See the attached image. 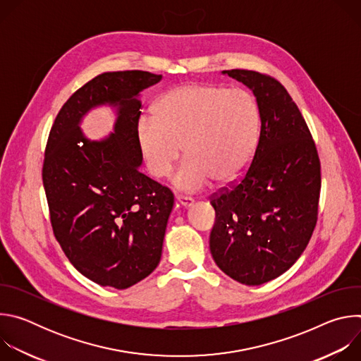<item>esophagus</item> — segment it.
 <instances>
[{
	"mask_svg": "<svg viewBox=\"0 0 361 361\" xmlns=\"http://www.w3.org/2000/svg\"><path fill=\"white\" fill-rule=\"evenodd\" d=\"M176 200L181 205V207H185V209L191 207V205L194 204V200L191 197H187V195H177Z\"/></svg>",
	"mask_w": 361,
	"mask_h": 361,
	"instance_id": "1",
	"label": "esophagus"
}]
</instances>
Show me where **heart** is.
Instances as JSON below:
<instances>
[{"instance_id":"b5f03b06","label":"heart","mask_w":361,"mask_h":361,"mask_svg":"<svg viewBox=\"0 0 361 361\" xmlns=\"http://www.w3.org/2000/svg\"><path fill=\"white\" fill-rule=\"evenodd\" d=\"M262 114L245 90L214 84H185L167 91L141 117L135 135L148 173L163 178L180 159L173 177L180 190L195 191L213 178L217 184L237 180L250 166L260 138Z\"/></svg>"}]
</instances>
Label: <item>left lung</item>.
Here are the masks:
<instances>
[{
    "instance_id": "1",
    "label": "left lung",
    "mask_w": 361,
    "mask_h": 361,
    "mask_svg": "<svg viewBox=\"0 0 361 361\" xmlns=\"http://www.w3.org/2000/svg\"><path fill=\"white\" fill-rule=\"evenodd\" d=\"M255 95L260 138L244 176L210 197V251L233 280L260 286L287 271L310 241L319 216V152L295 102L271 75L226 70Z\"/></svg>"
}]
</instances>
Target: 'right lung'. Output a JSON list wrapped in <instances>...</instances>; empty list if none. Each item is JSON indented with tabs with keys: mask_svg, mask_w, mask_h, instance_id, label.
I'll return each instance as SVG.
<instances>
[{
	"mask_svg": "<svg viewBox=\"0 0 361 361\" xmlns=\"http://www.w3.org/2000/svg\"><path fill=\"white\" fill-rule=\"evenodd\" d=\"M163 75L148 71L99 74L78 88L51 127L42 164L49 221L70 263L87 279L118 290L160 263L174 195L140 173L137 95ZM101 104L118 107L115 133L90 142L80 118Z\"/></svg>",
	"mask_w": 361,
	"mask_h": 361,
	"instance_id": "1",
	"label": "right lung"
}]
</instances>
